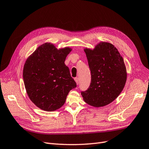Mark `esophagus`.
<instances>
[{
    "mask_svg": "<svg viewBox=\"0 0 149 149\" xmlns=\"http://www.w3.org/2000/svg\"><path fill=\"white\" fill-rule=\"evenodd\" d=\"M74 80H75V81L76 82V84H77V85H79V78L78 77H75L74 79Z\"/></svg>",
    "mask_w": 149,
    "mask_h": 149,
    "instance_id": "1",
    "label": "esophagus"
}]
</instances>
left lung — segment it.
Masks as SVG:
<instances>
[{"label": "left lung", "mask_w": 149, "mask_h": 149, "mask_svg": "<svg viewBox=\"0 0 149 149\" xmlns=\"http://www.w3.org/2000/svg\"><path fill=\"white\" fill-rule=\"evenodd\" d=\"M84 51L91 71V83L81 91L84 101L94 107H102L113 101L122 91L126 81L124 61L112 44L101 42L92 50Z\"/></svg>", "instance_id": "obj_1"}]
</instances>
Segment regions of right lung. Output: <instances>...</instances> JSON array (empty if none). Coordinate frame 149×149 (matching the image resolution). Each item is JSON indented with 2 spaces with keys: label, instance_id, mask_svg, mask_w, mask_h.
<instances>
[{
  "label": "right lung",
  "instance_id": "add662e5",
  "mask_svg": "<svg viewBox=\"0 0 149 149\" xmlns=\"http://www.w3.org/2000/svg\"><path fill=\"white\" fill-rule=\"evenodd\" d=\"M72 50L58 49L45 43L38 47L27 59L23 80L30 100L45 111H54L65 103L69 92L77 86L64 61Z\"/></svg>",
  "mask_w": 149,
  "mask_h": 149
}]
</instances>
